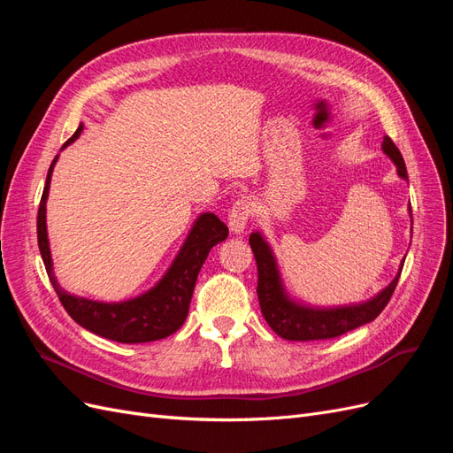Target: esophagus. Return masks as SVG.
Returning <instances> with one entry per match:
<instances>
[{"label":"esophagus","mask_w":453,"mask_h":453,"mask_svg":"<svg viewBox=\"0 0 453 453\" xmlns=\"http://www.w3.org/2000/svg\"><path fill=\"white\" fill-rule=\"evenodd\" d=\"M251 213H253V203L248 198H242L232 205V210L228 213V228L232 234H242L245 226H248Z\"/></svg>","instance_id":"1"}]
</instances>
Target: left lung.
I'll use <instances>...</instances> for the list:
<instances>
[{
  "label": "left lung",
  "instance_id": "8db88e82",
  "mask_svg": "<svg viewBox=\"0 0 453 453\" xmlns=\"http://www.w3.org/2000/svg\"><path fill=\"white\" fill-rule=\"evenodd\" d=\"M381 150L396 166V175H399L401 180L408 181V173L401 150L396 149V145L391 142V138H388V135H383ZM408 215L412 219V208H410V205ZM250 243L255 253L258 270L257 295L260 303V311H263L265 319L273 333L293 342L334 338L348 331H353V328H357L365 323L374 321L381 313V310L388 306L404 266L403 258L399 272H396L393 281L388 287H383L378 295L363 300V303L344 306H313L291 296V293L287 291L276 253H273L272 245L268 243L263 232H251Z\"/></svg>",
  "mask_w": 453,
  "mask_h": 453
}]
</instances>
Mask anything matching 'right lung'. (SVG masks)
Listing matches in <instances>:
<instances>
[{
  "instance_id": "right-lung-1",
  "label": "right lung",
  "mask_w": 453,
  "mask_h": 453,
  "mask_svg": "<svg viewBox=\"0 0 453 453\" xmlns=\"http://www.w3.org/2000/svg\"><path fill=\"white\" fill-rule=\"evenodd\" d=\"M83 128V125H79L75 134L62 145L60 150L72 145ZM57 162L58 155L54 157L50 164L43 196H41L39 203L37 243L49 280L65 311L87 331L102 338L120 342V344H143V342H155L173 334L187 319L190 298H193L202 265L208 258L213 245L225 242L228 236L226 225L215 213H200L195 219L193 226H190L180 251L172 260V265L164 272V276L150 289L138 296L120 300V303H102V300L72 295L62 289L57 273H54L47 232V200L54 164Z\"/></svg>"
}]
</instances>
